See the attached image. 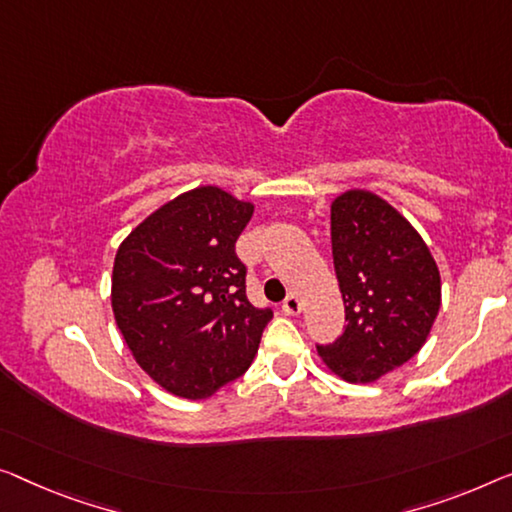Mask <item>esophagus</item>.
<instances>
[{
  "mask_svg": "<svg viewBox=\"0 0 512 512\" xmlns=\"http://www.w3.org/2000/svg\"><path fill=\"white\" fill-rule=\"evenodd\" d=\"M282 312H285V315H299L301 312V301H299V296L296 294H289L285 301H282Z\"/></svg>",
  "mask_w": 512,
  "mask_h": 512,
  "instance_id": "esophagus-1",
  "label": "esophagus"
}]
</instances>
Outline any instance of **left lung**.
I'll return each mask as SVG.
<instances>
[{"label": "left lung", "instance_id": "8db88e82", "mask_svg": "<svg viewBox=\"0 0 512 512\" xmlns=\"http://www.w3.org/2000/svg\"><path fill=\"white\" fill-rule=\"evenodd\" d=\"M331 248L347 326L317 352L340 377L365 384L423 347L441 303L439 269L414 227L365 190L333 202Z\"/></svg>", "mask_w": 512, "mask_h": 512}]
</instances>
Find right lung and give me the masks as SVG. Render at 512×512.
<instances>
[{"label": "right lung", "mask_w": 512, "mask_h": 512, "mask_svg": "<svg viewBox=\"0 0 512 512\" xmlns=\"http://www.w3.org/2000/svg\"><path fill=\"white\" fill-rule=\"evenodd\" d=\"M253 204L204 186L179 195L121 243L112 310L135 361L160 386L202 400L248 370L271 305L246 296L236 241Z\"/></svg>", "instance_id": "1"}]
</instances>
